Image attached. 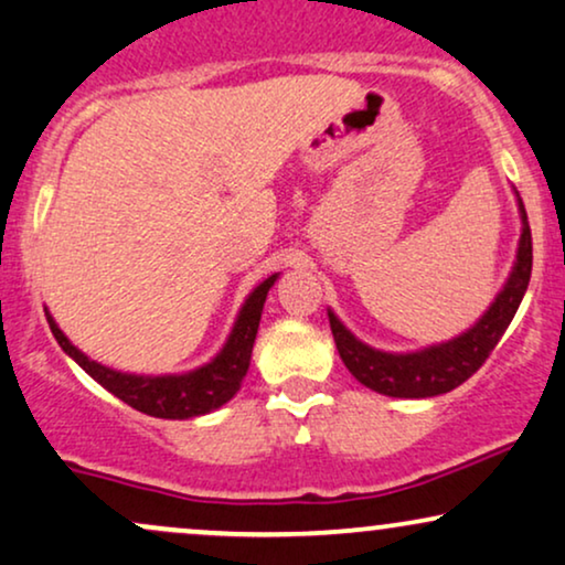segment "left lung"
<instances>
[{
  "label": "left lung",
  "mask_w": 565,
  "mask_h": 565,
  "mask_svg": "<svg viewBox=\"0 0 565 565\" xmlns=\"http://www.w3.org/2000/svg\"><path fill=\"white\" fill-rule=\"evenodd\" d=\"M519 212L524 227H521L519 254L511 277L482 319L463 335L416 353H385L353 338V332L345 330V324L332 311H327L340 359L361 385L374 393L390 395V398H431V395L450 393L463 385L490 359L498 340L503 338L516 315L521 298L526 294L529 277H532V230H529L526 209L521 199Z\"/></svg>",
  "instance_id": "left-lung-1"
}]
</instances>
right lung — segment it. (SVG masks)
Listing matches in <instances>:
<instances>
[{"instance_id":"add662e5","label":"right lung","mask_w":565,"mask_h":565,"mask_svg":"<svg viewBox=\"0 0 565 565\" xmlns=\"http://www.w3.org/2000/svg\"><path fill=\"white\" fill-rule=\"evenodd\" d=\"M275 280L277 275H271L262 285H256L254 294L243 303L241 315L233 324V332H230L227 343L222 345L217 356L209 361V364L185 374L143 377V374L115 372V369L90 361L86 353H81L78 348L70 343L49 311L46 322L52 327V335L57 338L62 351L70 359H75V364L81 369H86L102 387H107L109 393L128 403L130 408L157 416V419H191V416L209 414V411L225 406L241 390V382L246 377L250 364V351H254L264 301H267V294Z\"/></svg>"}]
</instances>
